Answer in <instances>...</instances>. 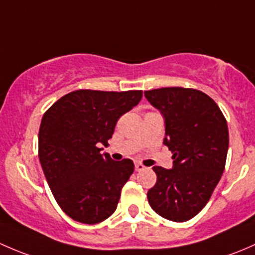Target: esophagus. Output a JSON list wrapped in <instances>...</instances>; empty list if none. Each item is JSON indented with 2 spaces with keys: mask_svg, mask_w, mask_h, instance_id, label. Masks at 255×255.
<instances>
[{
  "mask_svg": "<svg viewBox=\"0 0 255 255\" xmlns=\"http://www.w3.org/2000/svg\"><path fill=\"white\" fill-rule=\"evenodd\" d=\"M145 169H146V167L143 166V164H141V163H136L135 164L136 172H142V170H145Z\"/></svg>",
  "mask_w": 255,
  "mask_h": 255,
  "instance_id": "obj_1",
  "label": "esophagus"
}]
</instances>
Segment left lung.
<instances>
[{"label": "left lung", "instance_id": "obj_1", "mask_svg": "<svg viewBox=\"0 0 255 255\" xmlns=\"http://www.w3.org/2000/svg\"><path fill=\"white\" fill-rule=\"evenodd\" d=\"M145 97L163 115V143L173 153L172 169L153 167L157 182L147 199L159 216L188 221L204 209L221 179L228 151L227 122L214 99L198 89H151Z\"/></svg>", "mask_w": 255, "mask_h": 255}]
</instances>
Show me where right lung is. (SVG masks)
<instances>
[{
    "label": "right lung",
    "mask_w": 255,
    "mask_h": 255,
    "mask_svg": "<svg viewBox=\"0 0 255 255\" xmlns=\"http://www.w3.org/2000/svg\"><path fill=\"white\" fill-rule=\"evenodd\" d=\"M142 98V91L78 89L46 110L39 128V161L55 200L75 221L94 225L112 216L133 172L131 159L117 162L108 146L118 119Z\"/></svg>",
    "instance_id": "1"
}]
</instances>
